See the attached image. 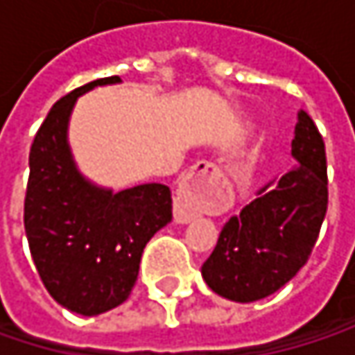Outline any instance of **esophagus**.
Segmentation results:
<instances>
[{"instance_id": "1", "label": "esophagus", "mask_w": 355, "mask_h": 355, "mask_svg": "<svg viewBox=\"0 0 355 355\" xmlns=\"http://www.w3.org/2000/svg\"><path fill=\"white\" fill-rule=\"evenodd\" d=\"M220 175L218 166L211 162H197L187 177L180 180L175 197V222L177 224H189L193 222L201 211H214L216 205L209 197L199 193V184L205 178H214Z\"/></svg>"}]
</instances>
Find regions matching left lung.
Returning <instances> with one entry per match:
<instances>
[{
    "mask_svg": "<svg viewBox=\"0 0 355 355\" xmlns=\"http://www.w3.org/2000/svg\"><path fill=\"white\" fill-rule=\"evenodd\" d=\"M296 166L226 222L201 267L211 292L254 302L284 288L309 261L327 214V156L313 119L300 110L292 139Z\"/></svg>",
    "mask_w": 355,
    "mask_h": 355,
    "instance_id": "8db88e82",
    "label": "left lung"
}]
</instances>
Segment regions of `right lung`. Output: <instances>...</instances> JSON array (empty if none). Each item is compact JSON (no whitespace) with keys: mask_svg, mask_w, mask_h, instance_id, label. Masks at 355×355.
I'll return each mask as SVG.
<instances>
[{"mask_svg":"<svg viewBox=\"0 0 355 355\" xmlns=\"http://www.w3.org/2000/svg\"><path fill=\"white\" fill-rule=\"evenodd\" d=\"M110 84L121 78L94 80L57 101L28 158L24 228L36 271L53 300L82 317L103 315L129 298L144 248L173 220L166 184L112 191L84 177L73 160L67 131L76 101Z\"/></svg>","mask_w":355,"mask_h":355,"instance_id":"obj_1","label":"right lung"}]
</instances>
